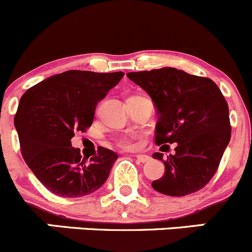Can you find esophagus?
Returning <instances> with one entry per match:
<instances>
[{
	"mask_svg": "<svg viewBox=\"0 0 252 252\" xmlns=\"http://www.w3.org/2000/svg\"><path fill=\"white\" fill-rule=\"evenodd\" d=\"M133 157L139 161V163H146V161L151 160V157L146 156V154H136V156Z\"/></svg>",
	"mask_w": 252,
	"mask_h": 252,
	"instance_id": "obj_1",
	"label": "esophagus"
}]
</instances>
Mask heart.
Returning <instances> with one entry per match:
<instances>
[{
    "instance_id": "obj_1",
    "label": "heart",
    "mask_w": 252,
    "mask_h": 252,
    "mask_svg": "<svg viewBox=\"0 0 252 252\" xmlns=\"http://www.w3.org/2000/svg\"><path fill=\"white\" fill-rule=\"evenodd\" d=\"M119 146L123 147V148H126V149H131L136 146V143H134L133 137L125 136V137H123V138L119 139Z\"/></svg>"
}]
</instances>
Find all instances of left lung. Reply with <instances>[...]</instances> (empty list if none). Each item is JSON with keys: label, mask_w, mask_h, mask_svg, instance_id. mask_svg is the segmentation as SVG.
<instances>
[{"label": "left lung", "mask_w": 252, "mask_h": 252, "mask_svg": "<svg viewBox=\"0 0 252 252\" xmlns=\"http://www.w3.org/2000/svg\"><path fill=\"white\" fill-rule=\"evenodd\" d=\"M127 77L156 105V143H178L168 160L161 153L153 154L165 171L152 188L175 197L201 190L216 174L230 141L229 109L220 89L210 78L174 67L129 72Z\"/></svg>", "instance_id": "1"}]
</instances>
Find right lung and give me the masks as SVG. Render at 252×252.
<instances>
[{"mask_svg": "<svg viewBox=\"0 0 252 252\" xmlns=\"http://www.w3.org/2000/svg\"><path fill=\"white\" fill-rule=\"evenodd\" d=\"M124 74L66 71L39 82L22 95L14 116L22 156L38 180L55 195H91L109 178L118 154L99 147L86 163L71 139L92 125L98 101Z\"/></svg>", "mask_w": 252, "mask_h": 252, "instance_id": "1", "label": "right lung"}]
</instances>
